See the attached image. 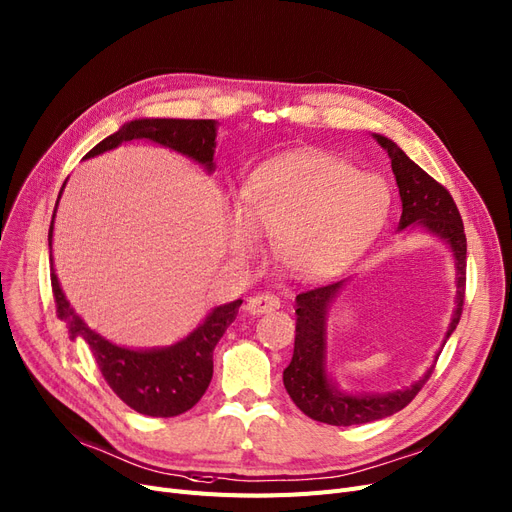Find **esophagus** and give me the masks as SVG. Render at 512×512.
Masks as SVG:
<instances>
[{
	"label": "esophagus",
	"mask_w": 512,
	"mask_h": 512,
	"mask_svg": "<svg viewBox=\"0 0 512 512\" xmlns=\"http://www.w3.org/2000/svg\"><path fill=\"white\" fill-rule=\"evenodd\" d=\"M280 307V299L272 293H261V295H255L247 301V309L251 311L253 316H259V314H270V311L278 309Z\"/></svg>",
	"instance_id": "esophagus-1"
}]
</instances>
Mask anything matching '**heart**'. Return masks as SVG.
Instances as JSON below:
<instances>
[{"instance_id":"heart-1","label":"heart","mask_w":512,"mask_h":512,"mask_svg":"<svg viewBox=\"0 0 512 512\" xmlns=\"http://www.w3.org/2000/svg\"><path fill=\"white\" fill-rule=\"evenodd\" d=\"M391 192L379 175L355 171L322 150H295L261 163L230 209L234 244L251 251L257 230L278 238L284 265L299 278H330L381 234Z\"/></svg>"}]
</instances>
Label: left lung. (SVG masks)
Masks as SVG:
<instances>
[{"label": "left lung", "mask_w": 512, "mask_h": 512, "mask_svg": "<svg viewBox=\"0 0 512 512\" xmlns=\"http://www.w3.org/2000/svg\"><path fill=\"white\" fill-rule=\"evenodd\" d=\"M372 136L389 154L399 198H402V217H399L397 230H425L446 242L454 255L456 307L446 332L448 341L462 316L466 282V236L458 207L452 194L435 182L427 171H422L393 140L381 136V133H372ZM343 286L345 280H339L326 286L309 288V291L297 295L295 351L291 364L284 368L282 374L284 387L295 406L309 418L335 427L364 425V422L381 420L406 408L422 385L429 381L435 368L433 364L416 383L402 391L385 395H355L339 391L326 370V314ZM446 341H443V345H446ZM437 358L439 353L435 355V362Z\"/></svg>", "instance_id": "8db88e82"}]
</instances>
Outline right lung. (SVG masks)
<instances>
[{"mask_svg": "<svg viewBox=\"0 0 512 512\" xmlns=\"http://www.w3.org/2000/svg\"><path fill=\"white\" fill-rule=\"evenodd\" d=\"M215 138L217 123L213 119H136L125 123L113 136H108L100 144H96L85 154V159L98 157V154L113 150L123 142L150 140L173 152L184 154V157L203 165L211 173L215 169ZM60 196L62 190L58 198ZM56 209L48 234L52 263L50 278L56 301V314L60 320L69 324V337L83 339L90 345V351L94 353L104 381L129 408L157 418H169L188 412L205 395L211 383L213 349L217 341L224 337L226 328L236 320L242 299L211 309V314L203 320V324H198L186 339L177 341L175 345L154 349H129L110 343L81 320V316L62 293L52 257Z\"/></svg>", "mask_w": 512, "mask_h": 512, "instance_id": "add662e5", "label": "right lung"}]
</instances>
